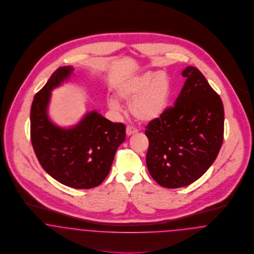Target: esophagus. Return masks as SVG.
<instances>
[{"label": "esophagus", "instance_id": "34e87169", "mask_svg": "<svg viewBox=\"0 0 254 254\" xmlns=\"http://www.w3.org/2000/svg\"><path fill=\"white\" fill-rule=\"evenodd\" d=\"M137 132V130L136 129H134L133 127H130V126H128L127 128H126V134L129 136V135H131V134H133V133H135Z\"/></svg>", "mask_w": 254, "mask_h": 254}]
</instances>
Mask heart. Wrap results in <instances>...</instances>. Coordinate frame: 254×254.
Returning <instances> with one entry per match:
<instances>
[{
  "label": "heart",
  "instance_id": "obj_1",
  "mask_svg": "<svg viewBox=\"0 0 254 254\" xmlns=\"http://www.w3.org/2000/svg\"><path fill=\"white\" fill-rule=\"evenodd\" d=\"M116 94L129 103V110L136 120L151 122L165 113L172 94V84L166 72L145 70L121 81L116 88ZM108 104L112 110L121 111V103L116 98H109Z\"/></svg>",
  "mask_w": 254,
  "mask_h": 254
}]
</instances>
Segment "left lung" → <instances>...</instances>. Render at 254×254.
Listing matches in <instances>:
<instances>
[{"label":"left lung","instance_id":"1","mask_svg":"<svg viewBox=\"0 0 254 254\" xmlns=\"http://www.w3.org/2000/svg\"><path fill=\"white\" fill-rule=\"evenodd\" d=\"M187 78L174 106L149 122L146 164L161 187L179 188L194 183L216 160L224 137V106L197 67Z\"/></svg>","mask_w":254,"mask_h":254}]
</instances>
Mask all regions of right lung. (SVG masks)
<instances>
[{"label":"right lung","instance_id":"obj_1","mask_svg":"<svg viewBox=\"0 0 254 254\" xmlns=\"http://www.w3.org/2000/svg\"><path fill=\"white\" fill-rule=\"evenodd\" d=\"M73 67L56 69L33 98L31 142L44 170L60 184L75 189L98 187L111 170L117 149L125 140V126L87 112L76 124L62 127L49 115L52 93L70 79Z\"/></svg>","mask_w":254,"mask_h":254}]
</instances>
